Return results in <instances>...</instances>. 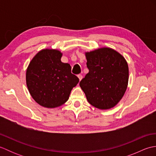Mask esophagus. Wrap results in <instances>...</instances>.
Here are the masks:
<instances>
[{
	"label": "esophagus",
	"mask_w": 156,
	"mask_h": 156,
	"mask_svg": "<svg viewBox=\"0 0 156 156\" xmlns=\"http://www.w3.org/2000/svg\"><path fill=\"white\" fill-rule=\"evenodd\" d=\"M78 77L79 78V80H80V81L82 79V74H78Z\"/></svg>",
	"instance_id": "34e87169"
}]
</instances>
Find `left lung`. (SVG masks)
Here are the masks:
<instances>
[{
	"instance_id": "1",
	"label": "left lung",
	"mask_w": 156,
	"mask_h": 156,
	"mask_svg": "<svg viewBox=\"0 0 156 156\" xmlns=\"http://www.w3.org/2000/svg\"><path fill=\"white\" fill-rule=\"evenodd\" d=\"M89 72L80 82L89 103L100 109L115 107L127 87L129 68L122 56L104 48L86 53Z\"/></svg>"
}]
</instances>
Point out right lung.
<instances>
[{"label":"right lung","instance_id":"right-lung-1","mask_svg":"<svg viewBox=\"0 0 156 156\" xmlns=\"http://www.w3.org/2000/svg\"><path fill=\"white\" fill-rule=\"evenodd\" d=\"M62 53L56 49H43L29 64L26 82L33 98L39 105L55 108L67 101L79 78L72 74L71 66L61 61Z\"/></svg>","mask_w":156,"mask_h":156}]
</instances>
